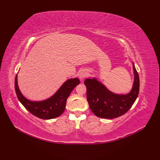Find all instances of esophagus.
<instances>
[{
  "label": "esophagus",
  "mask_w": 160,
  "mask_h": 160,
  "mask_svg": "<svg viewBox=\"0 0 160 160\" xmlns=\"http://www.w3.org/2000/svg\"><path fill=\"white\" fill-rule=\"evenodd\" d=\"M87 73L85 71H81L79 73V78L80 79H83V78H84L87 76Z\"/></svg>",
  "instance_id": "esophagus-1"
}]
</instances>
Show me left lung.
Instances as JSON below:
<instances>
[{"label": "left lung", "mask_w": 160, "mask_h": 160, "mask_svg": "<svg viewBox=\"0 0 160 160\" xmlns=\"http://www.w3.org/2000/svg\"><path fill=\"white\" fill-rule=\"evenodd\" d=\"M135 79L132 89L127 95H117L108 91L96 79H86L87 99L91 111L101 118L113 119L120 117L130 109L140 90V79L134 64Z\"/></svg>", "instance_id": "1"}]
</instances>
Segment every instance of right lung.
<instances>
[{"label": "right lung", "mask_w": 160, "mask_h": 160, "mask_svg": "<svg viewBox=\"0 0 160 160\" xmlns=\"http://www.w3.org/2000/svg\"><path fill=\"white\" fill-rule=\"evenodd\" d=\"M14 83L16 96L26 109L40 119L49 120L59 117L63 113L68 97L74 87L80 84V80L78 78L67 80L52 98L41 102L29 101L22 96L17 84V76Z\"/></svg>", "instance_id": "add662e5"}]
</instances>
